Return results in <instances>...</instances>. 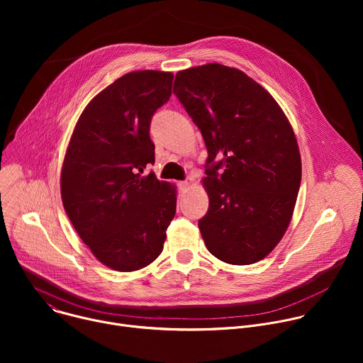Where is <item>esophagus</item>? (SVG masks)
I'll use <instances>...</instances> for the list:
<instances>
[{
  "instance_id": "34e87169",
  "label": "esophagus",
  "mask_w": 363,
  "mask_h": 363,
  "mask_svg": "<svg viewBox=\"0 0 363 363\" xmlns=\"http://www.w3.org/2000/svg\"><path fill=\"white\" fill-rule=\"evenodd\" d=\"M178 186L181 189H186L189 186V184H188V181H181V182H178Z\"/></svg>"
}]
</instances>
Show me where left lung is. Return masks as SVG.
Instances as JSON below:
<instances>
[{"label":"left lung","mask_w":363,"mask_h":363,"mask_svg":"<svg viewBox=\"0 0 363 363\" xmlns=\"http://www.w3.org/2000/svg\"><path fill=\"white\" fill-rule=\"evenodd\" d=\"M174 94L208 150L210 206L198 221L206 248L228 264L263 260L290 224L301 181L289 119L263 86L218 63L178 72Z\"/></svg>","instance_id":"obj_1"}]
</instances>
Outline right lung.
<instances>
[{"label": "right lung", "instance_id": "add662e5", "mask_svg": "<svg viewBox=\"0 0 363 363\" xmlns=\"http://www.w3.org/2000/svg\"><path fill=\"white\" fill-rule=\"evenodd\" d=\"M172 73L132 72L94 96L80 115L62 168L65 210L100 263L146 267L162 252L177 188L145 174L155 162L150 119L171 97Z\"/></svg>", "mask_w": 363, "mask_h": 363}]
</instances>
